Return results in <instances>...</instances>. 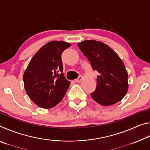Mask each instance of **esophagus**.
Instances as JSON below:
<instances>
[{"mask_svg":"<svg viewBox=\"0 0 150 150\" xmlns=\"http://www.w3.org/2000/svg\"><path fill=\"white\" fill-rule=\"evenodd\" d=\"M83 79V76H79V77L77 79H76L75 80V81L76 83H80L81 81H82Z\"/></svg>","mask_w":150,"mask_h":150,"instance_id":"obj_1","label":"esophagus"}]
</instances>
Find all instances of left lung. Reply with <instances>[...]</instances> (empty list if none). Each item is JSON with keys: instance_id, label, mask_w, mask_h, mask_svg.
I'll return each mask as SVG.
<instances>
[{"instance_id": "8db88e82", "label": "left lung", "mask_w": 150, "mask_h": 150, "mask_svg": "<svg viewBox=\"0 0 150 150\" xmlns=\"http://www.w3.org/2000/svg\"><path fill=\"white\" fill-rule=\"evenodd\" d=\"M77 45L91 62L93 69L99 73L91 97L103 106H110L120 101L128 89V72L122 60L103 42L85 40Z\"/></svg>"}]
</instances>
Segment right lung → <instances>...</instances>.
I'll return each instance as SVG.
<instances>
[{
	"mask_svg": "<svg viewBox=\"0 0 150 150\" xmlns=\"http://www.w3.org/2000/svg\"><path fill=\"white\" fill-rule=\"evenodd\" d=\"M70 43L52 41L40 48L30 60L23 75L30 99L43 108H51L64 97L71 82L63 71L62 54Z\"/></svg>",
	"mask_w": 150,
	"mask_h": 150,
	"instance_id": "add662e5",
	"label": "right lung"
}]
</instances>
